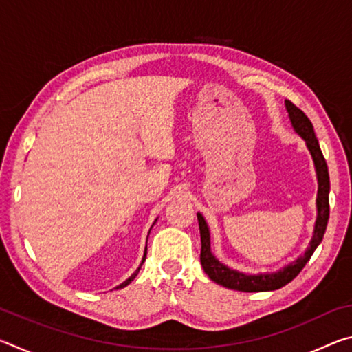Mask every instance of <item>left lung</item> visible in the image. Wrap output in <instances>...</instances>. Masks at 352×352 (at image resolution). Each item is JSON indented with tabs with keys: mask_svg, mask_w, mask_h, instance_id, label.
Masks as SVG:
<instances>
[{
	"mask_svg": "<svg viewBox=\"0 0 352 352\" xmlns=\"http://www.w3.org/2000/svg\"><path fill=\"white\" fill-rule=\"evenodd\" d=\"M285 110L289 113V119L295 133L301 136L306 142L307 151L311 152L315 174H317L318 192H317V220H315L314 234L309 242V247L301 256H298L295 261L289 262L283 269L276 272L265 273H243L239 270L230 269L223 262H220L211 252V233L205 217L197 212L200 239H201V252L200 262L201 267L208 276L219 285H223L226 289H233L239 292H272L284 287L292 279L298 276V273L302 270V267L307 264L315 250L323 241L327 220H329V172H327L326 160L321 153L317 136L314 132L312 122L298 107H295L290 100H285Z\"/></svg>",
	"mask_w": 352,
	"mask_h": 352,
	"instance_id": "1",
	"label": "left lung"
}]
</instances>
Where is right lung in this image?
<instances>
[{"label":"right lung","instance_id":"obj_1","mask_svg":"<svg viewBox=\"0 0 352 352\" xmlns=\"http://www.w3.org/2000/svg\"><path fill=\"white\" fill-rule=\"evenodd\" d=\"M157 220H158V219H155V222H153V225H155V223H157ZM153 225H152V226H153ZM152 226H151V230H152ZM148 233H151V231H148ZM147 237H148V236H147ZM146 254H147V245H146V250H144V256H142V261H141V264H140V267H138V269H136V270H135V273H133V275H132V276H130V278H127V279H126V281H124L122 284H119V285H116V287H115V289H122V287H126V285H129L130 283H132V281H133V279H135V276H136V275H138V272H140V269H141L142 262H144V261H146Z\"/></svg>","mask_w":352,"mask_h":352}]
</instances>
